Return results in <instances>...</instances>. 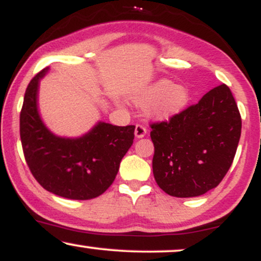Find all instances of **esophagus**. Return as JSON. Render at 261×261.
<instances>
[{
  "mask_svg": "<svg viewBox=\"0 0 261 261\" xmlns=\"http://www.w3.org/2000/svg\"><path fill=\"white\" fill-rule=\"evenodd\" d=\"M146 134H147V130L142 125H136V127H135V136H136V139H142V137H145Z\"/></svg>",
  "mask_w": 261,
  "mask_h": 261,
  "instance_id": "1",
  "label": "esophagus"
}]
</instances>
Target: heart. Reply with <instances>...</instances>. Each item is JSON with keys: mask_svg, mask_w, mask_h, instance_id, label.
<instances>
[{"mask_svg": "<svg viewBox=\"0 0 261 261\" xmlns=\"http://www.w3.org/2000/svg\"><path fill=\"white\" fill-rule=\"evenodd\" d=\"M191 99L187 86L175 85L167 79L154 81L137 93L134 101L140 107H147V113L155 120H170L189 106Z\"/></svg>", "mask_w": 261, "mask_h": 261, "instance_id": "b5f03b06", "label": "heart"}]
</instances>
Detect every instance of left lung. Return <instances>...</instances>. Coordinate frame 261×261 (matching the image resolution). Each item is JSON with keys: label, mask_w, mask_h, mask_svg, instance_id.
<instances>
[{"label": "left lung", "mask_w": 261, "mask_h": 261, "mask_svg": "<svg viewBox=\"0 0 261 261\" xmlns=\"http://www.w3.org/2000/svg\"><path fill=\"white\" fill-rule=\"evenodd\" d=\"M151 127L158 187L170 196L195 197L216 188L228 172L242 119L230 89L221 85L168 122Z\"/></svg>", "instance_id": "1"}]
</instances>
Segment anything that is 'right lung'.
<instances>
[{
	"label": "right lung",
	"mask_w": 261,
	"mask_h": 261,
	"mask_svg": "<svg viewBox=\"0 0 261 261\" xmlns=\"http://www.w3.org/2000/svg\"><path fill=\"white\" fill-rule=\"evenodd\" d=\"M49 70L40 71L24 94L19 127L27 164L50 193L71 200L94 199L113 184L134 142L135 126L98 121L82 136L55 135L45 125L38 106L40 80Z\"/></svg>",
	"instance_id": "add662e5"
}]
</instances>
